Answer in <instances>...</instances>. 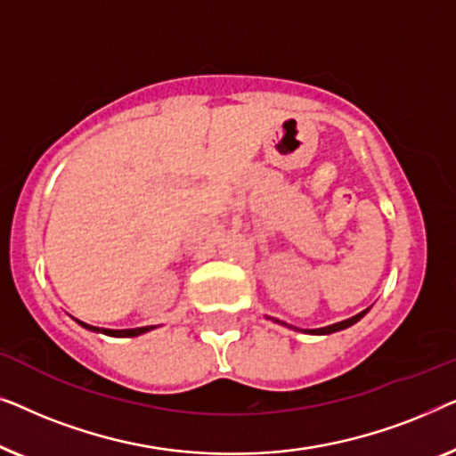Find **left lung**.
<instances>
[{"instance_id": "1", "label": "left lung", "mask_w": 456, "mask_h": 456, "mask_svg": "<svg viewBox=\"0 0 456 456\" xmlns=\"http://www.w3.org/2000/svg\"><path fill=\"white\" fill-rule=\"evenodd\" d=\"M367 311H370V307L367 309H363L361 311V314H357V315H353V317H348V320H345V322H338V323H332V326H326V328H315V330H301V328H295V326H289V323H284V322H280V320H276V317H270L272 322H276V323H280V326H289V328H292V330H297V332H305V334H314V336H326V334H334V332H338V330H346V328H351L353 323H357L361 317H363Z\"/></svg>"}]
</instances>
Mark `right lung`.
Returning a JSON list of instances; mask_svg holds the SVG:
<instances>
[{
	"mask_svg": "<svg viewBox=\"0 0 456 456\" xmlns=\"http://www.w3.org/2000/svg\"><path fill=\"white\" fill-rule=\"evenodd\" d=\"M78 322V320H77ZM80 326L91 330V332L97 334H105V336H116V338H134V336H141L145 332H151L155 326H142V328H130V330H110V328H97V326H89V323L78 322Z\"/></svg>",
	"mask_w": 456,
	"mask_h": 456,
	"instance_id": "obj_1",
	"label": "right lung"
}]
</instances>
